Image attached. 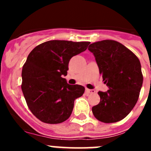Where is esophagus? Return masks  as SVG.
I'll use <instances>...</instances> for the list:
<instances>
[{"instance_id":"34e87169","label":"esophagus","mask_w":151,"mask_h":151,"mask_svg":"<svg viewBox=\"0 0 151 151\" xmlns=\"http://www.w3.org/2000/svg\"><path fill=\"white\" fill-rule=\"evenodd\" d=\"M85 92H86L87 94H94V93H95V91L92 90V89L85 88Z\"/></svg>"}]
</instances>
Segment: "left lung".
Masks as SVG:
<instances>
[{
    "instance_id": "obj_1",
    "label": "left lung",
    "mask_w": 151,
    "mask_h": 151,
    "mask_svg": "<svg viewBox=\"0 0 151 151\" xmlns=\"http://www.w3.org/2000/svg\"><path fill=\"white\" fill-rule=\"evenodd\" d=\"M95 57L103 81L109 90L98 91L101 101L92 107L94 117L104 123L123 119L139 97L143 75L137 56L114 40H103L89 45Z\"/></svg>"
}]
</instances>
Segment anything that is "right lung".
<instances>
[{"label":"right lung","mask_w":151,"mask_h":151,"mask_svg":"<svg viewBox=\"0 0 151 151\" xmlns=\"http://www.w3.org/2000/svg\"><path fill=\"white\" fill-rule=\"evenodd\" d=\"M89 41L52 40L36 46L29 54L22 70V88L28 107L41 122L57 124L66 121L74 101L85 88L69 85L67 75L72 57L85 51Z\"/></svg>","instance_id":"add662e5"}]
</instances>
